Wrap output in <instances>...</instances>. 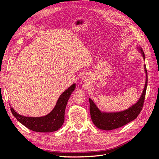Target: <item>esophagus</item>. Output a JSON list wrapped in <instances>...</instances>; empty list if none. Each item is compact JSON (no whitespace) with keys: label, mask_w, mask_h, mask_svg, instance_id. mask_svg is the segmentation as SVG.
<instances>
[{"label":"esophagus","mask_w":159,"mask_h":159,"mask_svg":"<svg viewBox=\"0 0 159 159\" xmlns=\"http://www.w3.org/2000/svg\"><path fill=\"white\" fill-rule=\"evenodd\" d=\"M85 81H86V80H85Z\"/></svg>","instance_id":"1"}]
</instances>
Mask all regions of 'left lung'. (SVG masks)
<instances>
[{
	"mask_svg": "<svg viewBox=\"0 0 159 159\" xmlns=\"http://www.w3.org/2000/svg\"><path fill=\"white\" fill-rule=\"evenodd\" d=\"M138 48L140 50V52L142 54L144 60H145V54H144L143 49L141 48ZM145 71L146 73L145 85L141 98H139L138 102L135 104H134L131 107L126 110L115 113H106L101 111L91 99L89 98L91 118L96 127L100 129L105 130V131H110V130L123 127L125 125L133 121L134 119H135L137 117L143 109L147 87L148 79L145 65Z\"/></svg>",
	"mask_w": 159,
	"mask_h": 159,
	"instance_id": "8db88e82",
	"label": "left lung"
}]
</instances>
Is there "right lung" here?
<instances>
[{
	"mask_svg": "<svg viewBox=\"0 0 159 159\" xmlns=\"http://www.w3.org/2000/svg\"><path fill=\"white\" fill-rule=\"evenodd\" d=\"M75 88L74 84L61 93L54 108L52 111L44 117H31L19 115L12 107L11 110L12 115L18 121L28 129L33 131L39 133H50L58 130L64 123L65 109L67 103L71 93Z\"/></svg>",
	"mask_w": 159,
	"mask_h": 159,
	"instance_id": "1",
	"label": "right lung"
}]
</instances>
